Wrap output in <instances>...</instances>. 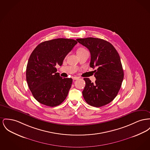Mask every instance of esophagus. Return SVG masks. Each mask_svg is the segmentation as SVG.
<instances>
[{
  "label": "esophagus",
  "mask_w": 150,
  "mask_h": 150,
  "mask_svg": "<svg viewBox=\"0 0 150 150\" xmlns=\"http://www.w3.org/2000/svg\"><path fill=\"white\" fill-rule=\"evenodd\" d=\"M79 79L78 77H76V76H74V77H72V79L73 80H78Z\"/></svg>",
  "instance_id": "1"
}]
</instances>
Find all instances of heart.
Returning a JSON list of instances; mask_svg holds the SVG:
<instances>
[{"mask_svg":"<svg viewBox=\"0 0 150 150\" xmlns=\"http://www.w3.org/2000/svg\"><path fill=\"white\" fill-rule=\"evenodd\" d=\"M85 51H87L84 48H83V47H80L79 48L78 51H77V53H81V52H85Z\"/></svg>","mask_w":150,"mask_h":150,"instance_id":"b5f03b06","label":"heart"}]
</instances>
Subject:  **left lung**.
Here are the masks:
<instances>
[{"mask_svg":"<svg viewBox=\"0 0 150 150\" xmlns=\"http://www.w3.org/2000/svg\"><path fill=\"white\" fill-rule=\"evenodd\" d=\"M91 53L90 67L94 71L95 83L84 78L86 86L82 93L85 101L95 107L105 105L117 95L123 79L120 57L115 47L103 39L88 37L76 39Z\"/></svg>","mask_w":150,"mask_h":150,"instance_id":"1","label":"left lung"}]
</instances>
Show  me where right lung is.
Listing matches in <instances>:
<instances>
[{
	"mask_svg": "<svg viewBox=\"0 0 150 150\" xmlns=\"http://www.w3.org/2000/svg\"><path fill=\"white\" fill-rule=\"evenodd\" d=\"M77 43L72 39H54L38 45L30 54L26 79L33 97L40 103L54 107L60 105L67 96L72 79L61 77L56 72L55 66H62Z\"/></svg>",
	"mask_w": 150,
	"mask_h": 150,
	"instance_id": "obj_1",
	"label": "right lung"
}]
</instances>
